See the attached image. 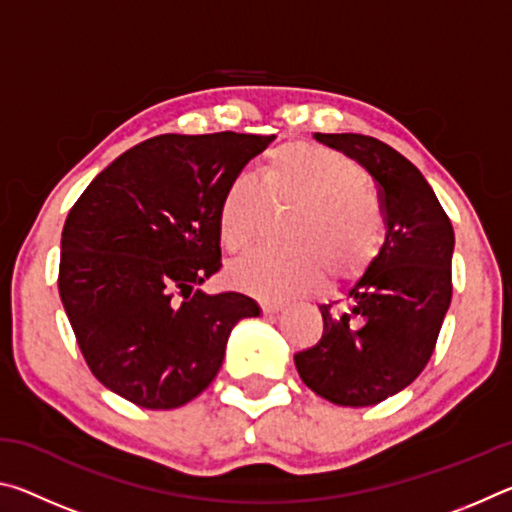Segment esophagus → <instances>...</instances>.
I'll use <instances>...</instances> for the list:
<instances>
[{
    "mask_svg": "<svg viewBox=\"0 0 512 512\" xmlns=\"http://www.w3.org/2000/svg\"><path fill=\"white\" fill-rule=\"evenodd\" d=\"M284 309V302H277V300H264L262 302V311L264 314H277V311Z\"/></svg>",
    "mask_w": 512,
    "mask_h": 512,
    "instance_id": "1",
    "label": "esophagus"
}]
</instances>
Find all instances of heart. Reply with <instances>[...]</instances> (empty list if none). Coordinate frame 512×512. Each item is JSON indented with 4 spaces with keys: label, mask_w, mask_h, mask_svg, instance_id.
<instances>
[{
    "label": "heart",
    "mask_w": 512,
    "mask_h": 512,
    "mask_svg": "<svg viewBox=\"0 0 512 512\" xmlns=\"http://www.w3.org/2000/svg\"><path fill=\"white\" fill-rule=\"evenodd\" d=\"M287 248L257 250L230 266L237 289L289 298L361 273L377 255L384 219L357 162L316 144H284L266 155L259 176L239 173L225 185L216 228L230 253L255 246L268 212H287Z\"/></svg>",
    "instance_id": "heart-1"
}]
</instances>
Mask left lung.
I'll return each instance as SVG.
<instances>
[{
	"instance_id": "left-lung-1",
	"label": "left lung",
	"mask_w": 512,
	"mask_h": 512,
	"mask_svg": "<svg viewBox=\"0 0 512 512\" xmlns=\"http://www.w3.org/2000/svg\"><path fill=\"white\" fill-rule=\"evenodd\" d=\"M366 169L381 192L386 241L343 307L320 305L323 336L298 352V375L339 406H372L404 391L433 354L452 302L454 228L415 164L357 133H314Z\"/></svg>"
}]
</instances>
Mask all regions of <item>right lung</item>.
Wrapping results in <instances>:
<instances>
[{"instance_id": "1", "label": "right lung", "mask_w": 512, "mask_h": 512, "mask_svg": "<svg viewBox=\"0 0 512 512\" xmlns=\"http://www.w3.org/2000/svg\"><path fill=\"white\" fill-rule=\"evenodd\" d=\"M275 135H158L110 162L67 214L58 291L85 361L142 409H178L219 372L230 332L259 316L205 293L221 268L216 207Z\"/></svg>"}]
</instances>
